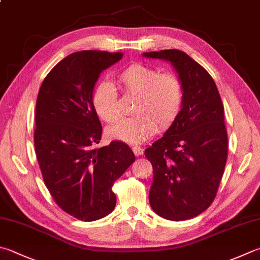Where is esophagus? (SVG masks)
<instances>
[{
  "instance_id": "34e87169",
  "label": "esophagus",
  "mask_w": 260,
  "mask_h": 260,
  "mask_svg": "<svg viewBox=\"0 0 260 260\" xmlns=\"http://www.w3.org/2000/svg\"><path fill=\"white\" fill-rule=\"evenodd\" d=\"M132 151H134L136 156H140V155H143L144 149L141 148L140 146H134L132 147Z\"/></svg>"
}]
</instances>
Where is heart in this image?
Here are the masks:
<instances>
[{
    "instance_id": "heart-1",
    "label": "heart",
    "mask_w": 260,
    "mask_h": 260,
    "mask_svg": "<svg viewBox=\"0 0 260 260\" xmlns=\"http://www.w3.org/2000/svg\"><path fill=\"white\" fill-rule=\"evenodd\" d=\"M116 81L124 94L136 96L132 107L135 115L110 128L111 138L139 144L153 137L158 126L160 130H166L178 120L184 102L183 84L178 76L134 63L117 73ZM91 104L97 115L107 123L119 120V97L109 82L95 86Z\"/></svg>"
}]
</instances>
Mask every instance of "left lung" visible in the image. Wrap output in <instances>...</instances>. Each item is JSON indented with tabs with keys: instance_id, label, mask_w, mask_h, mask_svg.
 Masks as SVG:
<instances>
[{
	"instance_id": "obj_1",
	"label": "left lung",
	"mask_w": 260,
	"mask_h": 260,
	"mask_svg": "<svg viewBox=\"0 0 260 260\" xmlns=\"http://www.w3.org/2000/svg\"><path fill=\"white\" fill-rule=\"evenodd\" d=\"M143 55L169 61L184 88L181 114L160 139L145 150L153 165L149 203L170 221H184L206 210L216 196L228 159L224 106L212 76L179 50Z\"/></svg>"
}]
</instances>
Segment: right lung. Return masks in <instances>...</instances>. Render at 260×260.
I'll use <instances>...</instances> for the list:
<instances>
[{
	"mask_svg": "<svg viewBox=\"0 0 260 260\" xmlns=\"http://www.w3.org/2000/svg\"><path fill=\"white\" fill-rule=\"evenodd\" d=\"M123 53L81 51L53 68L39 88L34 143L44 182L66 213L92 222L114 209L112 187L136 159L121 141L95 148L102 124L91 104L101 73Z\"/></svg>",
	"mask_w": 260,
	"mask_h": 260,
	"instance_id": "obj_1",
	"label": "right lung"
}]
</instances>
